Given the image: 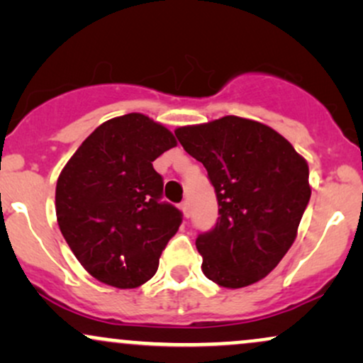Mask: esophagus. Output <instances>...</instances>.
Listing matches in <instances>:
<instances>
[{
	"label": "esophagus",
	"instance_id": "1",
	"mask_svg": "<svg viewBox=\"0 0 363 363\" xmlns=\"http://www.w3.org/2000/svg\"><path fill=\"white\" fill-rule=\"evenodd\" d=\"M181 211L184 213V216H189V203L182 201L181 203Z\"/></svg>",
	"mask_w": 363,
	"mask_h": 363
}]
</instances>
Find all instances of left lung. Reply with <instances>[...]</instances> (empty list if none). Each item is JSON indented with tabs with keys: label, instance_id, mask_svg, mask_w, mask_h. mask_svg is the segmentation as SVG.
<instances>
[{
	"label": "left lung",
	"instance_id": "left-lung-1",
	"mask_svg": "<svg viewBox=\"0 0 363 363\" xmlns=\"http://www.w3.org/2000/svg\"><path fill=\"white\" fill-rule=\"evenodd\" d=\"M174 133L205 165L218 201L215 227L196 239L203 273L225 289L259 281L297 237L311 199L306 158L274 129L237 116Z\"/></svg>",
	"mask_w": 363,
	"mask_h": 363
}]
</instances>
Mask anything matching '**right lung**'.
<instances>
[{"mask_svg":"<svg viewBox=\"0 0 363 363\" xmlns=\"http://www.w3.org/2000/svg\"><path fill=\"white\" fill-rule=\"evenodd\" d=\"M176 145L167 128L131 112L101 124L61 170L57 225L99 281L135 289L157 273L182 213L160 201L164 179L152 162Z\"/></svg>","mask_w":363,"mask_h":363,"instance_id":"right-lung-1","label":"right lung"}]
</instances>
